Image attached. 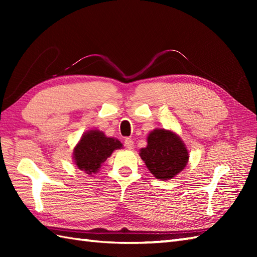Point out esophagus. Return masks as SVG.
<instances>
[{
	"instance_id": "1",
	"label": "esophagus",
	"mask_w": 257,
	"mask_h": 257,
	"mask_svg": "<svg viewBox=\"0 0 257 257\" xmlns=\"http://www.w3.org/2000/svg\"><path fill=\"white\" fill-rule=\"evenodd\" d=\"M124 147L127 149H133L134 148V140L132 138H125L124 139Z\"/></svg>"
}]
</instances>
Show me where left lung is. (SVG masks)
I'll use <instances>...</instances> for the list:
<instances>
[{
  "label": "left lung",
  "mask_w": 257,
  "mask_h": 257,
  "mask_svg": "<svg viewBox=\"0 0 257 257\" xmlns=\"http://www.w3.org/2000/svg\"><path fill=\"white\" fill-rule=\"evenodd\" d=\"M140 157L157 179L168 180L182 171L188 163V150L176 134L156 129L148 136V146Z\"/></svg>",
  "instance_id": "8db88e82"
}]
</instances>
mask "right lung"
Segmentation results:
<instances>
[{
  "label": "right lung",
  "instance_id": "right-lung-1",
  "mask_svg": "<svg viewBox=\"0 0 257 257\" xmlns=\"http://www.w3.org/2000/svg\"><path fill=\"white\" fill-rule=\"evenodd\" d=\"M122 147L119 140L107 138L98 130H90L84 134L79 144L74 150V160L76 166L87 174L98 171L101 163L110 157L113 150Z\"/></svg>",
  "mask_w": 257,
  "mask_h": 257
}]
</instances>
